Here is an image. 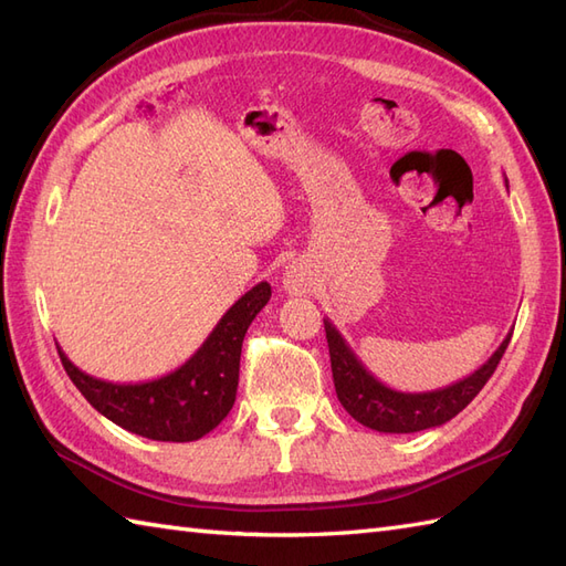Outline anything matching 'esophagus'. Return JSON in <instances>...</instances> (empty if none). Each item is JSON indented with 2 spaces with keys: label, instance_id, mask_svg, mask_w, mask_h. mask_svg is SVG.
Returning <instances> with one entry per match:
<instances>
[{
  "label": "esophagus",
  "instance_id": "1",
  "mask_svg": "<svg viewBox=\"0 0 566 566\" xmlns=\"http://www.w3.org/2000/svg\"><path fill=\"white\" fill-rule=\"evenodd\" d=\"M289 289H292V292H298V289H301V284H298V280L294 277V274H292V277H289Z\"/></svg>",
  "mask_w": 566,
  "mask_h": 566
}]
</instances>
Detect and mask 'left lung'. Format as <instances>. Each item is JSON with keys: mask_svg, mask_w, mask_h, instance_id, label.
Masks as SVG:
<instances>
[{"mask_svg": "<svg viewBox=\"0 0 566 566\" xmlns=\"http://www.w3.org/2000/svg\"><path fill=\"white\" fill-rule=\"evenodd\" d=\"M325 335L332 360V378H335L337 399L360 426L378 432H418L438 428L469 407L473 397L481 392L490 375L495 373L500 358L512 339V332L504 337L485 364L473 370L469 378L447 385L432 392H399L382 385L375 375L360 364L352 346L339 335V329L325 317Z\"/></svg>", "mask_w": 566, "mask_h": 566, "instance_id": "1", "label": "left lung"}]
</instances>
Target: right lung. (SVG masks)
<instances>
[{
    "instance_id": "add662e5",
    "label": "right lung",
    "mask_w": 566,
    "mask_h": 566,
    "mask_svg": "<svg viewBox=\"0 0 566 566\" xmlns=\"http://www.w3.org/2000/svg\"><path fill=\"white\" fill-rule=\"evenodd\" d=\"M272 296L268 282L255 284L214 325L210 337L181 368L165 378L119 385L78 370L60 349L64 370L112 423L159 442H193L220 426L234 407L245 329Z\"/></svg>"
}]
</instances>
